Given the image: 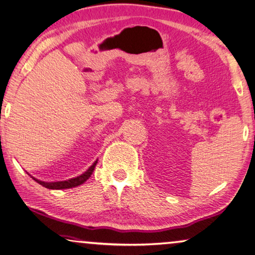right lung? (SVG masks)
I'll use <instances>...</instances> for the list:
<instances>
[{"mask_svg": "<svg viewBox=\"0 0 255 255\" xmlns=\"http://www.w3.org/2000/svg\"><path fill=\"white\" fill-rule=\"evenodd\" d=\"M96 163H98V161H95L94 163H93L90 169L86 172H84L83 175H80L78 177H76V178H72V179H69V180H64V181H55V183H44V181H40V180H37L35 179L36 181L39 185L44 186V187H46L48 189H64V188H71V187H76V186L78 185H82L83 183H85L90 177L92 176L93 171H94V168Z\"/></svg>", "mask_w": 255, "mask_h": 255, "instance_id": "add662e5", "label": "right lung"}]
</instances>
